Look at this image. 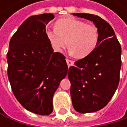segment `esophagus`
<instances>
[{
  "mask_svg": "<svg viewBox=\"0 0 127 127\" xmlns=\"http://www.w3.org/2000/svg\"><path fill=\"white\" fill-rule=\"evenodd\" d=\"M66 62H67V64H68V66L70 67L71 65H73V64H74V62L68 59H66Z\"/></svg>",
  "mask_w": 127,
  "mask_h": 127,
  "instance_id": "obj_1",
  "label": "esophagus"
}]
</instances>
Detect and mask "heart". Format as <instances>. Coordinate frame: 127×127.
I'll return each instance as SVG.
<instances>
[{
	"instance_id": "obj_1",
	"label": "heart",
	"mask_w": 127,
	"mask_h": 127,
	"mask_svg": "<svg viewBox=\"0 0 127 127\" xmlns=\"http://www.w3.org/2000/svg\"><path fill=\"white\" fill-rule=\"evenodd\" d=\"M56 30L46 31V37L56 52L67 46L73 56L84 58L93 51L98 42V30L93 24L75 19H62L55 24Z\"/></svg>"
}]
</instances>
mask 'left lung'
Here are the masks:
<instances>
[{"mask_svg":"<svg viewBox=\"0 0 127 127\" xmlns=\"http://www.w3.org/2000/svg\"><path fill=\"white\" fill-rule=\"evenodd\" d=\"M93 22L98 30V42L88 56L68 69L70 94L75 110L81 114L104 108L118 87L121 68V46L110 24L90 13H72Z\"/></svg>","mask_w":127,"mask_h":127,"instance_id":"1","label":"left lung"}]
</instances>
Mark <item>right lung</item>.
<instances>
[{
	"label": "right lung",
	"mask_w": 127,
	"mask_h": 127,
	"mask_svg": "<svg viewBox=\"0 0 127 127\" xmlns=\"http://www.w3.org/2000/svg\"><path fill=\"white\" fill-rule=\"evenodd\" d=\"M52 13L32 16L11 37L7 55V75L14 96L27 110L49 115L52 98L68 73L65 57L54 52L46 27Z\"/></svg>",
	"instance_id": "add662e5"
}]
</instances>
